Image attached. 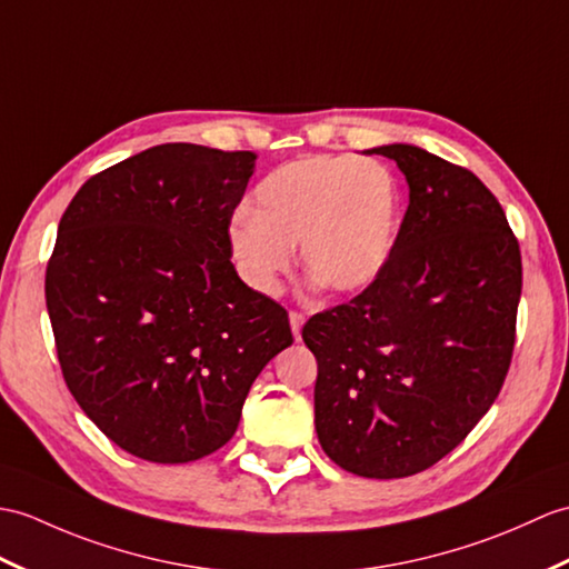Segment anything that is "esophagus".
Here are the masks:
<instances>
[{
	"instance_id": "obj_1",
	"label": "esophagus",
	"mask_w": 569,
	"mask_h": 569,
	"mask_svg": "<svg viewBox=\"0 0 569 569\" xmlns=\"http://www.w3.org/2000/svg\"><path fill=\"white\" fill-rule=\"evenodd\" d=\"M288 320H290V329H293V337L300 339V327H302V322H306V315L298 312V310H290Z\"/></svg>"
}]
</instances>
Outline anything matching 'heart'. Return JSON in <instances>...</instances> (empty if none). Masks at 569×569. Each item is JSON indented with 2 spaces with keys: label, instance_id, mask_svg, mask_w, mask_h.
<instances>
[{
  "label": "heart",
  "instance_id": "heart-1",
  "mask_svg": "<svg viewBox=\"0 0 569 569\" xmlns=\"http://www.w3.org/2000/svg\"><path fill=\"white\" fill-rule=\"evenodd\" d=\"M400 222L398 181L386 164L349 154H306L254 189L252 210L230 222L240 279L259 296H279L293 247L310 279L329 293H353L386 267Z\"/></svg>",
  "mask_w": 569,
  "mask_h": 569
}]
</instances>
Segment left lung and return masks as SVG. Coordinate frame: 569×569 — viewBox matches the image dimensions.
Returning <instances> with one entry per match:
<instances>
[{
  "label": "left lung",
  "instance_id": "1",
  "mask_svg": "<svg viewBox=\"0 0 569 569\" xmlns=\"http://www.w3.org/2000/svg\"><path fill=\"white\" fill-rule=\"evenodd\" d=\"M398 162L409 206L386 267L359 296L312 315L315 429L361 478L439 463L492 407L509 373L521 249L495 193L470 169L415 144Z\"/></svg>",
  "mask_w": 569,
  "mask_h": 569
}]
</instances>
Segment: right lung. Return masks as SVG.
I'll use <instances>...</instances> for the list:
<instances>
[{
	"instance_id": "right-lung-1",
	"label": "right lung",
	"mask_w": 569,
	"mask_h": 569,
	"mask_svg": "<svg viewBox=\"0 0 569 569\" xmlns=\"http://www.w3.org/2000/svg\"><path fill=\"white\" fill-rule=\"evenodd\" d=\"M257 154L167 142L82 183L60 218L46 302L84 415L152 463L232 439L254 378L293 345L288 312L230 261Z\"/></svg>"
}]
</instances>
